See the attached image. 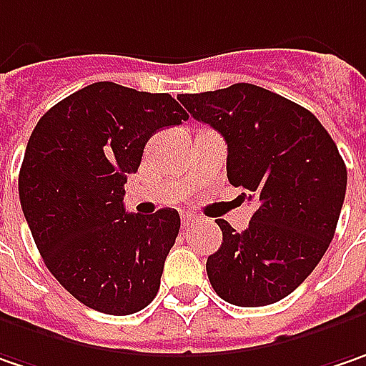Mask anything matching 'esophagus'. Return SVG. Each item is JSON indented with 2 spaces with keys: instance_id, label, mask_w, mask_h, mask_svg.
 I'll return each instance as SVG.
<instances>
[{
  "instance_id": "obj_1",
  "label": "esophagus",
  "mask_w": 366,
  "mask_h": 366,
  "mask_svg": "<svg viewBox=\"0 0 366 366\" xmlns=\"http://www.w3.org/2000/svg\"><path fill=\"white\" fill-rule=\"evenodd\" d=\"M192 223H194V217L192 214H182V229H188Z\"/></svg>"
}]
</instances>
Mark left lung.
<instances>
[{
	"label": "left lung",
	"mask_w": 366,
	"mask_h": 366,
	"mask_svg": "<svg viewBox=\"0 0 366 366\" xmlns=\"http://www.w3.org/2000/svg\"><path fill=\"white\" fill-rule=\"evenodd\" d=\"M178 100L223 135L227 178L256 202L242 233L217 221L223 244L207 260L214 293L239 307L277 303L310 277L334 237L346 194L338 147L307 108L260 86Z\"/></svg>",
	"instance_id": "1"
}]
</instances>
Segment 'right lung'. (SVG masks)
<instances>
[{"label": "right lung", "instance_id": "add662e5", "mask_svg": "<svg viewBox=\"0 0 366 366\" xmlns=\"http://www.w3.org/2000/svg\"><path fill=\"white\" fill-rule=\"evenodd\" d=\"M186 119L169 94L98 81L55 104L28 139L26 223L51 274L92 310L131 315L159 291L180 214L124 213V184L152 135Z\"/></svg>", "mask_w": 366, "mask_h": 366}]
</instances>
